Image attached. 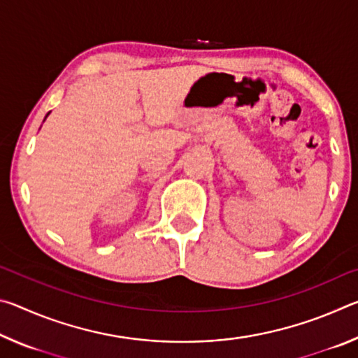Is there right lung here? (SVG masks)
Returning a JSON list of instances; mask_svg holds the SVG:
<instances>
[{"label":"right lung","instance_id":"1","mask_svg":"<svg viewBox=\"0 0 358 358\" xmlns=\"http://www.w3.org/2000/svg\"><path fill=\"white\" fill-rule=\"evenodd\" d=\"M47 115H48V113H47Z\"/></svg>","mask_w":358,"mask_h":358}]
</instances>
